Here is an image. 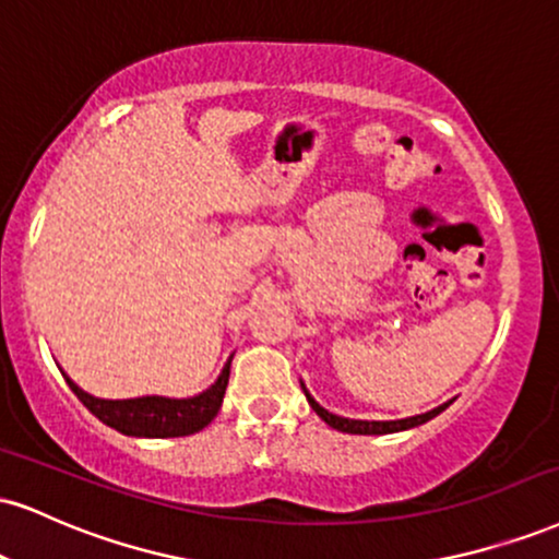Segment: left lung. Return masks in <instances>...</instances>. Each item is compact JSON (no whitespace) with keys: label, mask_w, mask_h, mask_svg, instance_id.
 Segmentation results:
<instances>
[{"label":"left lung","mask_w":559,"mask_h":559,"mask_svg":"<svg viewBox=\"0 0 559 559\" xmlns=\"http://www.w3.org/2000/svg\"><path fill=\"white\" fill-rule=\"evenodd\" d=\"M305 388V385H301ZM305 395L309 401V406L314 408V414L320 416L325 425H331L333 429H338V432H348V435H388V432H401V429H412V427H419L425 425V421L432 419V416H437L440 412H445L448 403H442V406L432 408V412L427 414H419V416H408V419H399V421H359V419H344V416H335L331 412H325V408L320 406L318 401L312 399V395L307 393L305 388Z\"/></svg>","instance_id":"obj_1"}]
</instances>
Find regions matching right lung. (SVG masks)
Wrapping results in <instances>:
<instances>
[{
    "label": "right lung",
    "mask_w": 559,
    "mask_h": 559,
    "mask_svg": "<svg viewBox=\"0 0 559 559\" xmlns=\"http://www.w3.org/2000/svg\"><path fill=\"white\" fill-rule=\"evenodd\" d=\"M228 367L231 359L226 361L221 378L213 382L205 393L194 395V399H160V395H145V399L130 401H104L93 399L85 390H80L75 382L67 378V385L72 393L83 401V406L93 416H98L104 425H109L122 435L132 437H185L194 435L200 429L211 425L218 414L224 393L228 385Z\"/></svg>",
    "instance_id": "obj_1"
}]
</instances>
